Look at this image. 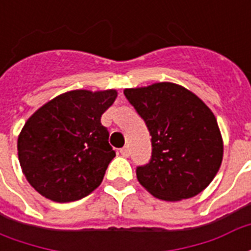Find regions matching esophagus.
<instances>
[{
	"mask_svg": "<svg viewBox=\"0 0 251 251\" xmlns=\"http://www.w3.org/2000/svg\"><path fill=\"white\" fill-rule=\"evenodd\" d=\"M120 153L124 156V157H129V154H130V149H129V147H124L122 149H120Z\"/></svg>",
	"mask_w": 251,
	"mask_h": 251,
	"instance_id": "34e87169",
	"label": "esophagus"
}]
</instances>
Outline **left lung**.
Instances as JSON below:
<instances>
[{"instance_id": "left-lung-1", "label": "left lung", "mask_w": 251, "mask_h": 251, "mask_svg": "<svg viewBox=\"0 0 251 251\" xmlns=\"http://www.w3.org/2000/svg\"><path fill=\"white\" fill-rule=\"evenodd\" d=\"M152 136V157L137 168L140 184L157 199H188L208 187L221 168L223 140L210 107L171 82L125 88Z\"/></svg>"}]
</instances>
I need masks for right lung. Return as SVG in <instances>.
<instances>
[{
  "label": "right lung",
  "instance_id": "1",
  "mask_svg": "<svg viewBox=\"0 0 251 251\" xmlns=\"http://www.w3.org/2000/svg\"><path fill=\"white\" fill-rule=\"evenodd\" d=\"M117 90H74L43 104L17 140L23 174L33 188L57 203L75 201L98 188L115 152L100 117Z\"/></svg>",
  "mask_w": 251,
  "mask_h": 251
}]
</instances>
